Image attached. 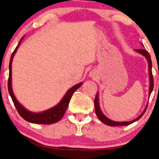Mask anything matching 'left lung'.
Masks as SVG:
<instances>
[{
  "mask_svg": "<svg viewBox=\"0 0 159 159\" xmlns=\"http://www.w3.org/2000/svg\"><path fill=\"white\" fill-rule=\"evenodd\" d=\"M135 51L138 52L145 56V58H147L148 61V70H149V75H150V88H149V95H151L152 91H153V74H152V61H151V56L148 52L146 50L144 49H135ZM94 106H95V112H96V115L98 117V119L101 120L102 122L105 124L106 125L108 126H112V127H118V126H126V125H131L132 123L134 122V121L140 119L141 117L143 116V115L145 114V111L147 109L148 105L146 107H145L144 111H143L142 114H141L140 116H139L138 118L134 119V120L130 121H123V122H118V121H114L112 120H110L109 119H108L107 117L104 116L103 114V113L100 109L99 107V103H98V94L96 95V96L95 98V101H94Z\"/></svg>",
  "mask_w": 159,
  "mask_h": 159,
  "instance_id": "obj_1",
  "label": "left lung"
}]
</instances>
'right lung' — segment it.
Masks as SVG:
<instances>
[{"label": "right lung", "instance_id": "right-lung-1", "mask_svg": "<svg viewBox=\"0 0 159 159\" xmlns=\"http://www.w3.org/2000/svg\"><path fill=\"white\" fill-rule=\"evenodd\" d=\"M23 37L21 38L20 41H19L18 45L15 50L11 54L9 62V76H8V93L11 97V99L14 103L15 107H16L17 111H18L19 114L25 119V120L29 121L31 123L34 124H42V125H50V124H53L58 121L62 119L64 115L66 112V110L67 107H68L69 101L74 93L82 85V83H80L76 84V85L73 86L72 88L69 89L67 91L66 94L65 95L64 98L61 100L58 105L54 106L53 108H51V109L45 111L42 113H32L30 112L29 111L26 110L20 103L17 101L16 98H15L14 93H13L12 88H11V64H12V59L14 57V55L16 53L17 48L20 45V43L22 40Z\"/></svg>", "mask_w": 159, "mask_h": 159}]
</instances>
